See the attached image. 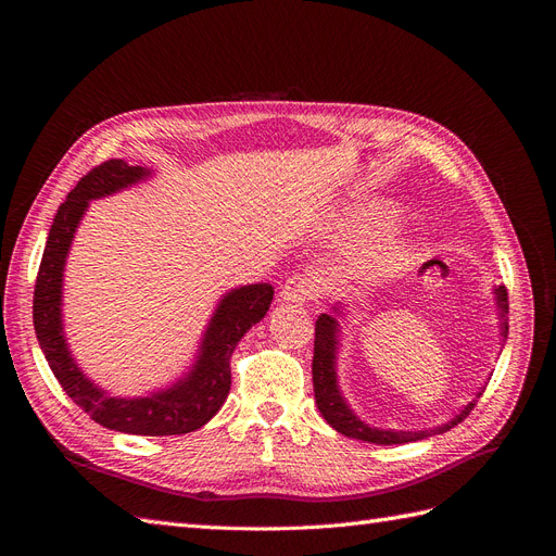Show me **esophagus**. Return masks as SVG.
I'll use <instances>...</instances> for the list:
<instances>
[{
	"instance_id": "34e87169",
	"label": "esophagus",
	"mask_w": 556,
	"mask_h": 556,
	"mask_svg": "<svg viewBox=\"0 0 556 556\" xmlns=\"http://www.w3.org/2000/svg\"><path fill=\"white\" fill-rule=\"evenodd\" d=\"M315 294H317L315 280L301 274L285 280V285L280 288V301H285V304H304V301L313 299Z\"/></svg>"
}]
</instances>
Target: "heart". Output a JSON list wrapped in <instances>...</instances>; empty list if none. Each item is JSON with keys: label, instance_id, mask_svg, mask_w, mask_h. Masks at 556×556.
Segmentation results:
<instances>
[{"label": "heart", "instance_id": "1", "mask_svg": "<svg viewBox=\"0 0 556 556\" xmlns=\"http://www.w3.org/2000/svg\"><path fill=\"white\" fill-rule=\"evenodd\" d=\"M396 217V211L384 204H359L345 211L329 229V239L336 243H355L371 233L384 229ZM408 260V248L401 241L384 243L376 248L364 262V274L368 278H382L394 274Z\"/></svg>", "mask_w": 556, "mask_h": 556}]
</instances>
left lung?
<instances>
[{"label": "left lung", "instance_id": "left-lung-1", "mask_svg": "<svg viewBox=\"0 0 556 556\" xmlns=\"http://www.w3.org/2000/svg\"><path fill=\"white\" fill-rule=\"evenodd\" d=\"M496 311L501 319V343L508 339V292L503 285L494 290ZM350 315L348 306L333 304L331 313H323L315 323V350H313V390H315V403L317 410L323 413L327 425H331L336 431L348 435V439H357L364 443H376V445H401V443H413L429 439L433 433H445L452 427H457L462 419L473 410L478 399L482 396L484 387L476 394L473 401H468V406L454 415L450 422L431 427V429H419V431H396V429H376L368 427L366 422L352 413L348 406L345 396L341 394L339 376H336V359H339V345H341V319Z\"/></svg>", "mask_w": 556, "mask_h": 556}]
</instances>
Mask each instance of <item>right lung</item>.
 Masks as SVG:
<instances>
[{"mask_svg":"<svg viewBox=\"0 0 556 556\" xmlns=\"http://www.w3.org/2000/svg\"><path fill=\"white\" fill-rule=\"evenodd\" d=\"M150 169L129 166L125 160H109L78 180L66 194L48 231L46 250L35 285V331L50 371L62 390L106 429L134 435H180L204 427L223 408L231 387L229 359L233 348L255 327L271 306L274 288L268 282L243 285L227 292L217 304L190 371L164 390L146 396H113L80 371L62 325L64 264L74 233L92 199L131 188L146 180Z\"/></svg>","mask_w":556,"mask_h":556,"instance_id":"obj_1","label":"right lung"}]
</instances>
